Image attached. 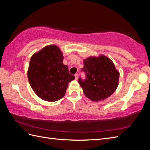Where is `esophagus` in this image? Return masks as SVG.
Here are the masks:
<instances>
[{
  "label": "esophagus",
  "mask_w": 150,
  "mask_h": 150,
  "mask_svg": "<svg viewBox=\"0 0 150 150\" xmlns=\"http://www.w3.org/2000/svg\"><path fill=\"white\" fill-rule=\"evenodd\" d=\"M75 79H76V80L78 79V73L75 74Z\"/></svg>",
  "instance_id": "1"
}]
</instances>
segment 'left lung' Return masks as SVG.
Masks as SVG:
<instances>
[{"mask_svg": "<svg viewBox=\"0 0 150 150\" xmlns=\"http://www.w3.org/2000/svg\"><path fill=\"white\" fill-rule=\"evenodd\" d=\"M84 81L78 82L85 96L93 101L104 100L114 93L119 84L120 72L113 62L104 55L89 56L83 60Z\"/></svg>", "mask_w": 150, "mask_h": 150, "instance_id": "1", "label": "left lung"}]
</instances>
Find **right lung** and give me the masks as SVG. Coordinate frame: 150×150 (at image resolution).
Wrapping results in <instances>:
<instances>
[{"label":"right lung","mask_w":150,"mask_h":150,"mask_svg":"<svg viewBox=\"0 0 150 150\" xmlns=\"http://www.w3.org/2000/svg\"><path fill=\"white\" fill-rule=\"evenodd\" d=\"M62 52L56 45L45 46L31 56L28 78L32 89L44 101L54 102L62 98L68 84L75 79L63 64Z\"/></svg>","instance_id":"1"}]
</instances>
